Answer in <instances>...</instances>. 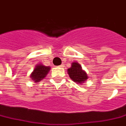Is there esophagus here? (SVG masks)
Returning a JSON list of instances; mask_svg holds the SVG:
<instances>
[{
  "label": "esophagus",
  "instance_id": "1",
  "mask_svg": "<svg viewBox=\"0 0 126 126\" xmlns=\"http://www.w3.org/2000/svg\"><path fill=\"white\" fill-rule=\"evenodd\" d=\"M60 66V67H62L63 66H62V65H61V66Z\"/></svg>",
  "mask_w": 126,
  "mask_h": 126
}]
</instances>
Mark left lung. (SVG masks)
I'll return each instance as SVG.
<instances>
[{
	"instance_id": "8db88e82",
	"label": "left lung",
	"mask_w": 126,
	"mask_h": 126,
	"mask_svg": "<svg viewBox=\"0 0 126 126\" xmlns=\"http://www.w3.org/2000/svg\"><path fill=\"white\" fill-rule=\"evenodd\" d=\"M68 73L72 80L78 84H81L88 78V75L81 69V66L78 62L72 63L71 67L68 69Z\"/></svg>"
}]
</instances>
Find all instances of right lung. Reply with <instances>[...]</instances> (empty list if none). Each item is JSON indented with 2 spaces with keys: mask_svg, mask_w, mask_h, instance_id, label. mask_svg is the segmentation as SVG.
<instances>
[{
  "mask_svg": "<svg viewBox=\"0 0 126 126\" xmlns=\"http://www.w3.org/2000/svg\"><path fill=\"white\" fill-rule=\"evenodd\" d=\"M50 70L49 66H45L43 65H37L36 68L33 70V71L31 75V78L32 80H34L35 82L40 81L48 73Z\"/></svg>",
  "mask_w": 126,
  "mask_h": 126,
  "instance_id": "obj_1",
  "label": "right lung"
}]
</instances>
